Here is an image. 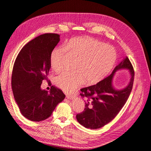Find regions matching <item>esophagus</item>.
Wrapping results in <instances>:
<instances>
[{"mask_svg": "<svg viewBox=\"0 0 151 151\" xmlns=\"http://www.w3.org/2000/svg\"><path fill=\"white\" fill-rule=\"evenodd\" d=\"M66 98L70 99V100H72V99H75V96H71V95H68V96H66Z\"/></svg>", "mask_w": 151, "mask_h": 151, "instance_id": "obj_1", "label": "esophagus"}]
</instances>
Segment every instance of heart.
<instances>
[{
  "mask_svg": "<svg viewBox=\"0 0 151 151\" xmlns=\"http://www.w3.org/2000/svg\"><path fill=\"white\" fill-rule=\"evenodd\" d=\"M68 54L77 60L73 72L64 71L56 77V85L66 93H71L85 83L96 84L109 74L116 59L114 48L90 37L71 39L65 49L53 50L50 55L52 70L61 71Z\"/></svg>",
  "mask_w": 151,
  "mask_h": 151,
  "instance_id": "b5f03b06",
  "label": "heart"
}]
</instances>
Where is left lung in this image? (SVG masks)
Here are the masks:
<instances>
[{"instance_id": "obj_1", "label": "left lung", "mask_w": 151, "mask_h": 151, "mask_svg": "<svg viewBox=\"0 0 151 151\" xmlns=\"http://www.w3.org/2000/svg\"><path fill=\"white\" fill-rule=\"evenodd\" d=\"M120 69L129 70L131 78L129 85L120 91L112 85L114 73ZM134 70L132 63L125 57L117 65L110 75L96 85L80 90V95L85 98L84 111L76 115L78 122L85 127L96 129L104 127L112 120L122 109L132 91Z\"/></svg>"}]
</instances>
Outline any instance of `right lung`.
<instances>
[{"mask_svg":"<svg viewBox=\"0 0 151 151\" xmlns=\"http://www.w3.org/2000/svg\"><path fill=\"white\" fill-rule=\"evenodd\" d=\"M60 35L46 33L27 43L18 54L13 66L11 85L22 115L40 122L51 115L65 98L61 90L51 86L50 92L41 88L51 68L50 55L60 41Z\"/></svg>","mask_w":151,"mask_h":151,"instance_id":"1","label":"right lung"}]
</instances>
